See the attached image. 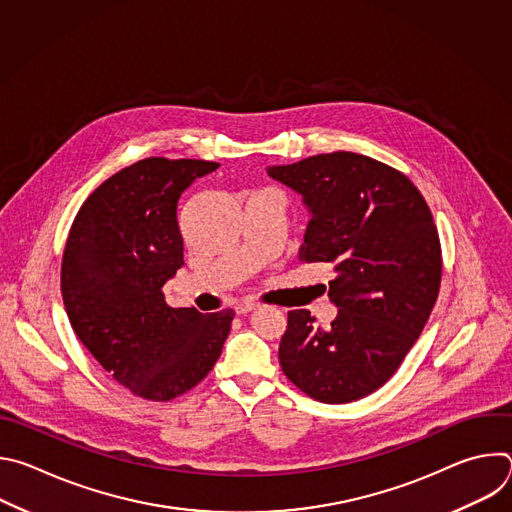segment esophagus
<instances>
[{
	"instance_id": "1",
	"label": "esophagus",
	"mask_w": 512,
	"mask_h": 512,
	"mask_svg": "<svg viewBox=\"0 0 512 512\" xmlns=\"http://www.w3.org/2000/svg\"><path fill=\"white\" fill-rule=\"evenodd\" d=\"M253 310H257V306L251 304V302H241V304L235 306V312H237L239 316H245V314H249V312H253Z\"/></svg>"
}]
</instances>
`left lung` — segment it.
Segmentation results:
<instances>
[{
  "label": "left lung",
  "mask_w": 512,
  "mask_h": 512,
  "mask_svg": "<svg viewBox=\"0 0 512 512\" xmlns=\"http://www.w3.org/2000/svg\"><path fill=\"white\" fill-rule=\"evenodd\" d=\"M267 174L310 212L302 263H330V328L291 310L279 344L285 377L324 403H350L383 387L419 338L442 281L433 216L413 182L369 156L332 152Z\"/></svg>",
  "instance_id": "8db88e82"
}]
</instances>
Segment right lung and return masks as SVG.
I'll list each match as a JSON object with an SVG mask.
<instances>
[{
  "mask_svg": "<svg viewBox=\"0 0 512 512\" xmlns=\"http://www.w3.org/2000/svg\"><path fill=\"white\" fill-rule=\"evenodd\" d=\"M216 168L139 160L85 200L68 233L60 289L70 326L101 367L143 399L170 401L196 387L235 318L233 310L170 308L162 291L184 265L178 200Z\"/></svg>",
  "mask_w": 512,
  "mask_h": 512,
  "instance_id": "add662e5",
  "label": "right lung"
}]
</instances>
